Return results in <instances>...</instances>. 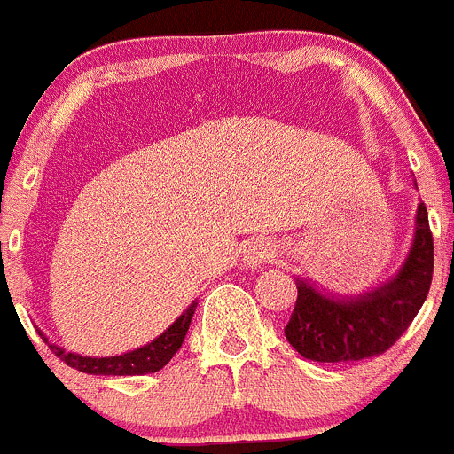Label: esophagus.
<instances>
[{
	"mask_svg": "<svg viewBox=\"0 0 454 454\" xmlns=\"http://www.w3.org/2000/svg\"><path fill=\"white\" fill-rule=\"evenodd\" d=\"M275 244L266 237H255L244 247V255H241V262L247 269H257V266L266 264V262L273 257Z\"/></svg>",
	"mask_w": 454,
	"mask_h": 454,
	"instance_id": "34e87169",
	"label": "esophagus"
}]
</instances>
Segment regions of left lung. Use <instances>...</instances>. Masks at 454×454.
<instances>
[{"instance_id":"1","label":"left lung","mask_w":454,"mask_h":454,"mask_svg":"<svg viewBox=\"0 0 454 454\" xmlns=\"http://www.w3.org/2000/svg\"><path fill=\"white\" fill-rule=\"evenodd\" d=\"M408 260L387 285L361 298H333L298 279V302L285 327L295 351L316 363H354L387 351L423 307L434 269L427 210L417 207Z\"/></svg>"}]
</instances>
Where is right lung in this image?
Segmentation results:
<instances>
[{"label":"right lung","mask_w":454,"mask_h":454,"mask_svg":"<svg viewBox=\"0 0 454 454\" xmlns=\"http://www.w3.org/2000/svg\"><path fill=\"white\" fill-rule=\"evenodd\" d=\"M194 309L197 302L190 304L175 323L169 325L159 338H154L147 345L138 347L134 351H127L121 356H107V358H91V356H80L65 351L62 347L51 345L49 338L40 332V336L44 338V342H49L51 351H53L60 361H65L69 367H75L78 372L84 374H96V376H141V374H152V372H159L160 367L168 365L169 358L179 351V347L184 345V338L188 333L190 320L194 316Z\"/></svg>","instance_id":"obj_1"}]
</instances>
